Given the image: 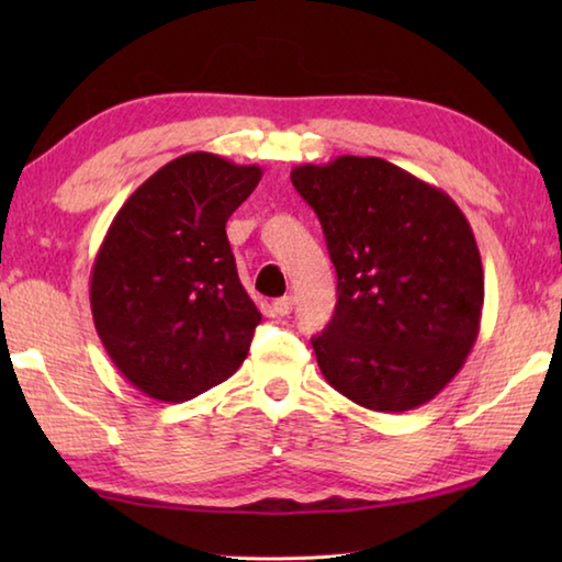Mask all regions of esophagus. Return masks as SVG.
<instances>
[{
    "label": "esophagus",
    "mask_w": 562,
    "mask_h": 562,
    "mask_svg": "<svg viewBox=\"0 0 562 562\" xmlns=\"http://www.w3.org/2000/svg\"><path fill=\"white\" fill-rule=\"evenodd\" d=\"M292 304H294V300H292L290 294H288V297H280V300H274V302H272V310L278 312L280 317H288L290 312H292Z\"/></svg>",
    "instance_id": "1"
}]
</instances>
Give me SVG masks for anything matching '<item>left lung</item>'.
Wrapping results in <instances>:
<instances>
[{
    "mask_svg": "<svg viewBox=\"0 0 562 562\" xmlns=\"http://www.w3.org/2000/svg\"><path fill=\"white\" fill-rule=\"evenodd\" d=\"M337 270V307L312 337L327 382L372 412H408L459 374L481 327L483 268L443 190L384 158L297 166Z\"/></svg>",
    "mask_w": 562,
    "mask_h": 562,
    "instance_id": "obj_1",
    "label": "left lung"
}]
</instances>
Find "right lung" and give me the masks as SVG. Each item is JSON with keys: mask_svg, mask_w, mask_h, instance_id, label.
<instances>
[{"mask_svg": "<svg viewBox=\"0 0 562 562\" xmlns=\"http://www.w3.org/2000/svg\"><path fill=\"white\" fill-rule=\"evenodd\" d=\"M260 166L186 154L133 190L91 270V315L113 364L158 402L237 372L262 315L237 278L225 223Z\"/></svg>", "mask_w": 562, "mask_h": 562, "instance_id": "right-lung-1", "label": "right lung"}]
</instances>
